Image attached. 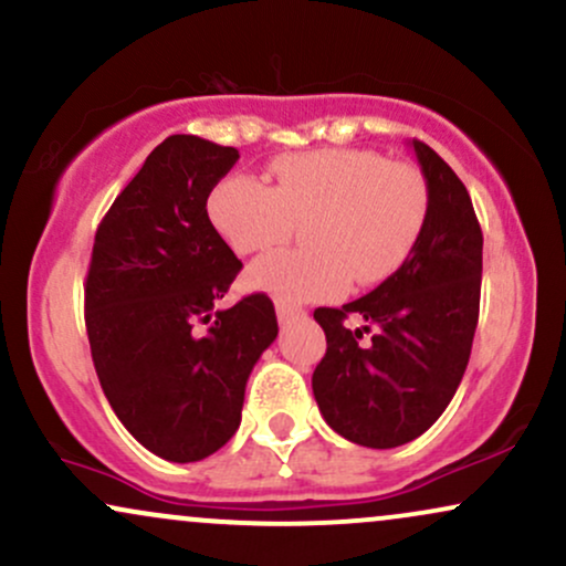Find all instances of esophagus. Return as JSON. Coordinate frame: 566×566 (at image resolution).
I'll return each mask as SVG.
<instances>
[{"label": "esophagus", "instance_id": "obj_1", "mask_svg": "<svg viewBox=\"0 0 566 566\" xmlns=\"http://www.w3.org/2000/svg\"><path fill=\"white\" fill-rule=\"evenodd\" d=\"M301 308H297V305H290V303H276V318H279V324H284V322H290V318H295V316H301Z\"/></svg>", "mask_w": 566, "mask_h": 566}]
</instances>
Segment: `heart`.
Here are the masks:
<instances>
[{"instance_id":"heart-1","label":"heart","mask_w":566,"mask_h":566,"mask_svg":"<svg viewBox=\"0 0 566 566\" xmlns=\"http://www.w3.org/2000/svg\"><path fill=\"white\" fill-rule=\"evenodd\" d=\"M265 184L227 176L208 216L237 255L284 244L303 227L305 250L258 258L244 284L287 303L332 301L385 282L417 248L430 210L424 176L366 149H318L271 166Z\"/></svg>"}]
</instances>
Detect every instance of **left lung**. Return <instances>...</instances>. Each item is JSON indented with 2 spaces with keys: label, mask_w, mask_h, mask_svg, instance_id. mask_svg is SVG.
<instances>
[{
  "label": "left lung",
  "mask_w": 566,
  "mask_h": 566,
  "mask_svg": "<svg viewBox=\"0 0 566 566\" xmlns=\"http://www.w3.org/2000/svg\"><path fill=\"white\" fill-rule=\"evenodd\" d=\"M430 189L424 229L390 279L343 308H316L326 353L313 398L337 434L366 448H398L427 432L464 377L480 316L482 229L446 160L411 142ZM360 315L367 324L348 331ZM374 331L369 344L363 332Z\"/></svg>",
  "instance_id": "obj_1"
}]
</instances>
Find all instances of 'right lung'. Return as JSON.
<instances>
[{
    "mask_svg": "<svg viewBox=\"0 0 566 566\" xmlns=\"http://www.w3.org/2000/svg\"><path fill=\"white\" fill-rule=\"evenodd\" d=\"M237 160L234 147L192 134L160 142L102 218L84 284L105 398L147 451L176 464L231 440L250 371L279 335L261 292L216 311L242 263L206 206Z\"/></svg>",
    "mask_w": 566,
    "mask_h": 566,
    "instance_id": "right-lung-1",
    "label": "right lung"
}]
</instances>
